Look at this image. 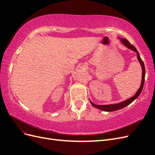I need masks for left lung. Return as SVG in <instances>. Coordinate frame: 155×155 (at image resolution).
<instances>
[{
  "instance_id": "8db88e82",
  "label": "left lung",
  "mask_w": 155,
  "mask_h": 155,
  "mask_svg": "<svg viewBox=\"0 0 155 155\" xmlns=\"http://www.w3.org/2000/svg\"><path fill=\"white\" fill-rule=\"evenodd\" d=\"M121 43H122L124 46H125L127 48L135 51L136 53L137 54V59L138 60V61L141 65L142 69V82H141V85H140V87L138 91L136 92L135 94L129 99L126 100L122 102H120L119 104H110V105H96L89 100L90 101L91 105L94 107L95 108H97L98 109H100L101 110H104V111H107V112H112V111H115V110H118L120 109H123L124 107H125L126 106H127L130 104H131L133 101H134L139 96V95L141 93L143 87V84H144V81H145V66H144V63L143 62V61L140 58V56L139 55L138 51H137V48H136L133 45H131L129 42L126 39H122V38H119Z\"/></svg>"
}]
</instances>
